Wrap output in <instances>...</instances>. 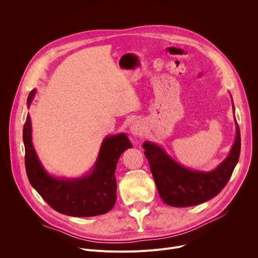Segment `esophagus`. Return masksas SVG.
<instances>
[{
  "instance_id": "34e87169",
  "label": "esophagus",
  "mask_w": 258,
  "mask_h": 258,
  "mask_svg": "<svg viewBox=\"0 0 258 258\" xmlns=\"http://www.w3.org/2000/svg\"><path fill=\"white\" fill-rule=\"evenodd\" d=\"M130 132L134 137H139L142 136L145 133V125L142 121L136 120L134 121L131 126H130Z\"/></svg>"
}]
</instances>
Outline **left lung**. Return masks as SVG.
Listing matches in <instances>:
<instances>
[{
  "label": "left lung",
  "mask_w": 258,
  "mask_h": 258,
  "mask_svg": "<svg viewBox=\"0 0 258 258\" xmlns=\"http://www.w3.org/2000/svg\"><path fill=\"white\" fill-rule=\"evenodd\" d=\"M233 102V99H232ZM233 110L235 107L233 104ZM236 139L227 158L209 171L187 168L171 158L161 146L144 142L145 156L149 161L160 198L169 206L189 207L215 197L229 181L240 156L241 135L236 118Z\"/></svg>",
  "instance_id": "left-lung-1"
}]
</instances>
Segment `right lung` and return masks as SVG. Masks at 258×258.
<instances>
[{"mask_svg": "<svg viewBox=\"0 0 258 258\" xmlns=\"http://www.w3.org/2000/svg\"><path fill=\"white\" fill-rule=\"evenodd\" d=\"M36 90L27 98L29 108ZM25 168L30 185L56 211L78 217L96 216L111 210L116 201L115 169L120 155L133 145L124 133L106 137L91 172L76 178L51 175L41 163L32 145L31 121L23 126Z\"/></svg>", "mask_w": 258, "mask_h": 258, "instance_id": "add662e5", "label": "right lung"}]
</instances>
